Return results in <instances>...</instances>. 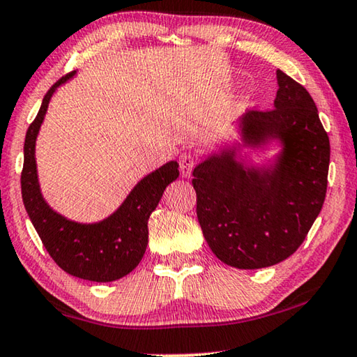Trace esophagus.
I'll list each match as a JSON object with an SVG mask.
<instances>
[{
  "mask_svg": "<svg viewBox=\"0 0 357 357\" xmlns=\"http://www.w3.org/2000/svg\"><path fill=\"white\" fill-rule=\"evenodd\" d=\"M197 165V158L192 152H183L179 155V168H181V174L184 178H190L192 169Z\"/></svg>",
  "mask_w": 357,
  "mask_h": 357,
  "instance_id": "34e87169",
  "label": "esophagus"
}]
</instances>
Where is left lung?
<instances>
[{
	"label": "left lung",
	"instance_id": "8db88e82",
	"mask_svg": "<svg viewBox=\"0 0 357 357\" xmlns=\"http://www.w3.org/2000/svg\"><path fill=\"white\" fill-rule=\"evenodd\" d=\"M275 107L241 117L251 144L280 138L284 151L271 173L243 169L227 152L194 169L197 218L219 260L241 270L264 268L292 256L324 205L331 143L313 98L276 71Z\"/></svg>",
	"mask_w": 357,
	"mask_h": 357
}]
</instances>
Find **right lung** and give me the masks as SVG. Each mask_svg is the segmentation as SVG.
Listing matches in <instances>:
<instances>
[{
	"label": "right lung",
	"mask_w": 357,
	"mask_h": 357,
	"mask_svg": "<svg viewBox=\"0 0 357 357\" xmlns=\"http://www.w3.org/2000/svg\"><path fill=\"white\" fill-rule=\"evenodd\" d=\"M73 75L68 73L49 89L38 116L26 130L20 176L22 199L44 248L61 270L89 281H116L128 275L143 259L148 246L149 216L167 185L179 176V165L168 162L141 179L122 206L101 222L77 224L52 211L39 192L35 143L50 97Z\"/></svg>",
	"instance_id": "1"
}]
</instances>
